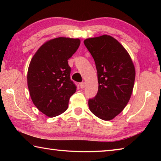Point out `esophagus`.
<instances>
[{
	"instance_id": "obj_1",
	"label": "esophagus",
	"mask_w": 161,
	"mask_h": 161,
	"mask_svg": "<svg viewBox=\"0 0 161 161\" xmlns=\"http://www.w3.org/2000/svg\"><path fill=\"white\" fill-rule=\"evenodd\" d=\"M80 87H81V89H84V87H85V83H84V82H81L80 84Z\"/></svg>"
}]
</instances>
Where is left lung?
I'll use <instances>...</instances> for the list:
<instances>
[{"instance_id":"left-lung-1","label":"left lung","mask_w":161,"mask_h":161,"mask_svg":"<svg viewBox=\"0 0 161 161\" xmlns=\"http://www.w3.org/2000/svg\"><path fill=\"white\" fill-rule=\"evenodd\" d=\"M94 59L99 88L97 96L89 100V109L104 121L121 112L131 96L136 77L129 54L110 35L88 38L84 41Z\"/></svg>"}]
</instances>
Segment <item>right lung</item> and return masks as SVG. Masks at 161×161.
Listing matches in <instances>:
<instances>
[{
	"label": "right lung",
	"instance_id": "right-lung-1",
	"mask_svg": "<svg viewBox=\"0 0 161 161\" xmlns=\"http://www.w3.org/2000/svg\"><path fill=\"white\" fill-rule=\"evenodd\" d=\"M78 38L58 37L38 49L29 64L28 86L37 109L48 117L64 113L77 87L70 80L67 60L80 47Z\"/></svg>",
	"mask_w": 161,
	"mask_h": 161
}]
</instances>
